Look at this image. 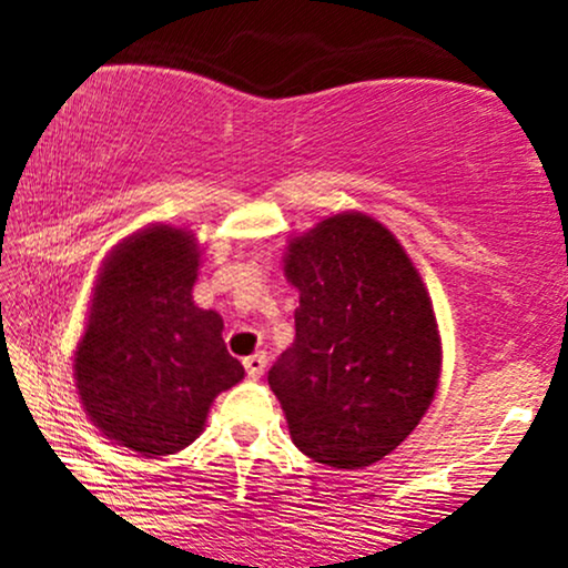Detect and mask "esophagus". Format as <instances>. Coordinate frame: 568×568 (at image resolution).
<instances>
[{
  "label": "esophagus",
  "mask_w": 568,
  "mask_h": 568,
  "mask_svg": "<svg viewBox=\"0 0 568 568\" xmlns=\"http://www.w3.org/2000/svg\"><path fill=\"white\" fill-rule=\"evenodd\" d=\"M266 354L263 352H258V354H253V356H247V359L243 362L245 364V372H247V377H253V379H258L263 372H266Z\"/></svg>",
  "instance_id": "obj_1"
}]
</instances>
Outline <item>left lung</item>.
Masks as SVG:
<instances>
[{"label":"left lung","instance_id":"left-lung-1","mask_svg":"<svg viewBox=\"0 0 568 568\" xmlns=\"http://www.w3.org/2000/svg\"><path fill=\"white\" fill-rule=\"evenodd\" d=\"M294 344L268 369L300 453L331 468L390 455L432 406L442 346L429 294L390 230L328 216L292 237Z\"/></svg>","mask_w":568,"mask_h":568}]
</instances>
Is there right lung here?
<instances>
[{"instance_id":"add662e5","label":"right lung","mask_w":568,"mask_h":568,"mask_svg":"<svg viewBox=\"0 0 568 568\" xmlns=\"http://www.w3.org/2000/svg\"><path fill=\"white\" fill-rule=\"evenodd\" d=\"M199 245L158 224L131 235L100 271L74 379L92 424L139 455H173L204 429L209 406L245 369L222 317L193 305Z\"/></svg>"}]
</instances>
